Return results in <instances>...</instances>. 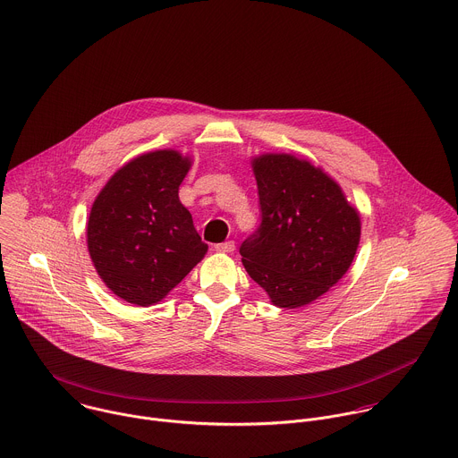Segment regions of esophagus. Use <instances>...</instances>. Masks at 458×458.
Returning <instances> with one entry per match:
<instances>
[{
	"label": "esophagus",
	"instance_id": "34e87169",
	"mask_svg": "<svg viewBox=\"0 0 458 458\" xmlns=\"http://www.w3.org/2000/svg\"><path fill=\"white\" fill-rule=\"evenodd\" d=\"M214 248H216V251H219V253H232V251L235 250V242H233V241H226V242L216 244Z\"/></svg>",
	"mask_w": 458,
	"mask_h": 458
}]
</instances>
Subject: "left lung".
Listing matches in <instances>:
<instances>
[{"instance_id":"8db88e82","label":"left lung","mask_w":458,"mask_h":458,"mask_svg":"<svg viewBox=\"0 0 458 458\" xmlns=\"http://www.w3.org/2000/svg\"><path fill=\"white\" fill-rule=\"evenodd\" d=\"M260 225L241 244L248 275L282 309L309 305L353 262L360 217L321 169L291 155L253 160Z\"/></svg>"}]
</instances>
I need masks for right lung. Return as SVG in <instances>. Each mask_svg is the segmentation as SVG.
Listing matches in <instances>:
<instances>
[{
    "instance_id": "1",
    "label": "right lung",
    "mask_w": 458,
    "mask_h": 458,
    "mask_svg": "<svg viewBox=\"0 0 458 458\" xmlns=\"http://www.w3.org/2000/svg\"><path fill=\"white\" fill-rule=\"evenodd\" d=\"M189 165L173 149L140 155L108 180L90 208V259L106 287L128 303L160 301L208 250L178 198Z\"/></svg>"
}]
</instances>
